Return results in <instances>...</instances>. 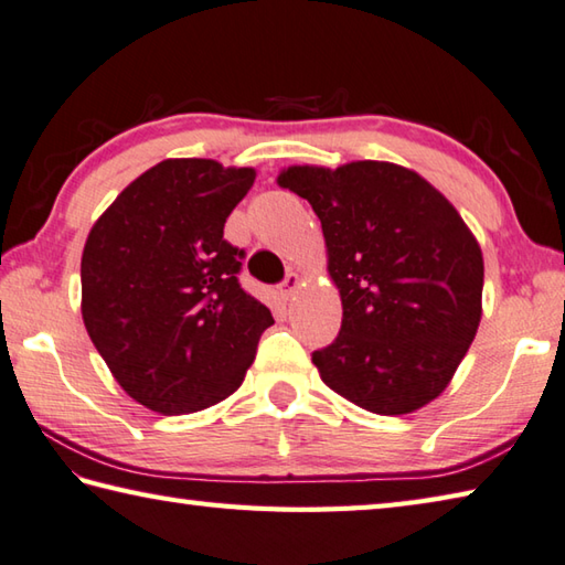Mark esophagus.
<instances>
[{
  "label": "esophagus",
  "instance_id": "34e87169",
  "mask_svg": "<svg viewBox=\"0 0 565 565\" xmlns=\"http://www.w3.org/2000/svg\"><path fill=\"white\" fill-rule=\"evenodd\" d=\"M298 286H301V276H298L296 271H289V274H286L284 284H281V296L284 298H291Z\"/></svg>",
  "mask_w": 565,
  "mask_h": 565
}]
</instances>
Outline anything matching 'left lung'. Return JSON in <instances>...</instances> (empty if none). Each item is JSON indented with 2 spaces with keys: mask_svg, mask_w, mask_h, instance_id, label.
<instances>
[{
  "mask_svg": "<svg viewBox=\"0 0 565 565\" xmlns=\"http://www.w3.org/2000/svg\"><path fill=\"white\" fill-rule=\"evenodd\" d=\"M276 183L311 203L340 291V333L313 352L320 380L382 416L434 402L482 318V249L458 210L390 161L289 166Z\"/></svg>",
  "mask_w": 565,
  "mask_h": 565,
  "instance_id": "1",
  "label": "left lung"
}]
</instances>
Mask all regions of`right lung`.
I'll return each instance as SVG.
<instances>
[{"label":"right lung","instance_id":"1","mask_svg":"<svg viewBox=\"0 0 565 565\" xmlns=\"http://www.w3.org/2000/svg\"><path fill=\"white\" fill-rule=\"evenodd\" d=\"M254 175L213 159H166L87 235V335L121 390L151 412L193 414L227 399L274 323L237 281L245 249L223 237Z\"/></svg>","mask_w":565,"mask_h":565}]
</instances>
